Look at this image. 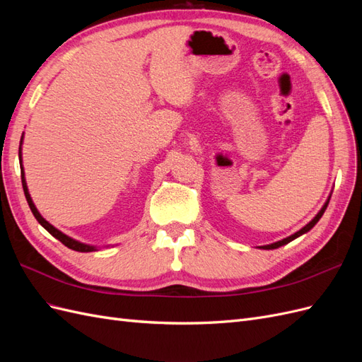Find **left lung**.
<instances>
[{
	"mask_svg": "<svg viewBox=\"0 0 362 362\" xmlns=\"http://www.w3.org/2000/svg\"><path fill=\"white\" fill-rule=\"evenodd\" d=\"M327 204H329V199L326 201V204L323 205V208L322 210L317 213V216L313 218V221L308 223V225H305L300 231H298V233H294L293 235H290V237H287V238H284V240H279V242H276V243H272V245H266V246H261V249H276V247H279V246H284V245H287V243H290L291 240H294V238H298V237H300L302 234H305V233H308L310 229L320 221V217L323 216V213H325V210H326V206H327Z\"/></svg>",
	"mask_w": 362,
	"mask_h": 362,
	"instance_id": "8db88e82",
	"label": "left lung"
}]
</instances>
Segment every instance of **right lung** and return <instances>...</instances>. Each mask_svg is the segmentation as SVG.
<instances>
[{"instance_id": "right-lung-1", "label": "right lung", "mask_w": 362, "mask_h": 362, "mask_svg": "<svg viewBox=\"0 0 362 362\" xmlns=\"http://www.w3.org/2000/svg\"><path fill=\"white\" fill-rule=\"evenodd\" d=\"M21 145H23V137H21ZM19 160H21V180H23V189H24V193H25L27 202H28V205H30V210H31L33 216H35V217L37 218V222H39L43 228H45L47 231H48L52 237H56V238L59 240V242H62L64 246H68V247L72 249V250H76V252H93V250H96L95 246L80 243V242H76V240L68 237L66 234H63L62 231H59L57 228H54L49 222H47L45 218H43V217L40 216V213L37 211V208L35 206V204H33L31 196H30V193H28V187H27L25 177H24V169H23V158H21V146H19Z\"/></svg>"}]
</instances>
